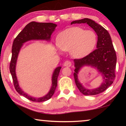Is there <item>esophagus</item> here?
<instances>
[{
  "instance_id": "1",
  "label": "esophagus",
  "mask_w": 126,
  "mask_h": 126,
  "mask_svg": "<svg viewBox=\"0 0 126 126\" xmlns=\"http://www.w3.org/2000/svg\"><path fill=\"white\" fill-rule=\"evenodd\" d=\"M66 67H70L72 65V63L70 61H66L64 63V64H63Z\"/></svg>"
}]
</instances>
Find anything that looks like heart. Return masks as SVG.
<instances>
[{
    "instance_id": "1",
    "label": "heart",
    "mask_w": 126,
    "mask_h": 126,
    "mask_svg": "<svg viewBox=\"0 0 126 126\" xmlns=\"http://www.w3.org/2000/svg\"><path fill=\"white\" fill-rule=\"evenodd\" d=\"M57 39L60 49L70 51L72 56L81 58L94 50L97 43V35L92 30L74 27L60 32Z\"/></svg>"
}]
</instances>
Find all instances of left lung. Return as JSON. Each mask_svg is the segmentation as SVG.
<instances>
[{
  "label": "left lung",
  "instance_id": "left-lung-1",
  "mask_svg": "<svg viewBox=\"0 0 126 126\" xmlns=\"http://www.w3.org/2000/svg\"><path fill=\"white\" fill-rule=\"evenodd\" d=\"M75 23L88 24L97 35V49L83 58L74 60L75 69L73 74L76 85L81 93L84 95H96L106 91L115 80L117 60L116 52L109 32L101 25L88 18L71 22V25ZM87 65L96 68L103 76V82L97 89H85L78 80L77 74L79 70L82 66Z\"/></svg>",
  "mask_w": 126,
  "mask_h": 126
}]
</instances>
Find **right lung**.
I'll return each mask as SVG.
<instances>
[{
    "mask_svg": "<svg viewBox=\"0 0 126 126\" xmlns=\"http://www.w3.org/2000/svg\"><path fill=\"white\" fill-rule=\"evenodd\" d=\"M57 25L53 23H38L32 22L26 26L22 32L17 35L14 41L12 46V57L10 63V71L13 80L14 85L16 91L20 95L23 96L29 100L35 102H42L50 99L54 94L55 90L57 85V78L59 75L61 67H57L54 70L52 76V86L49 93L44 97L36 98L29 96L22 90L18 84L16 73L15 67L17 58L20 49L23 44L30 40H50L51 34L54 32Z\"/></svg>",
    "mask_w": 126,
    "mask_h": 126,
    "instance_id": "add662e5",
    "label": "right lung"
}]
</instances>
